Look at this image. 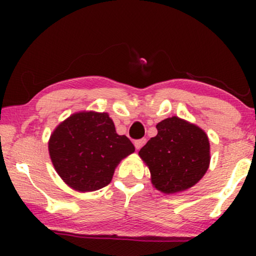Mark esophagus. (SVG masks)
Wrapping results in <instances>:
<instances>
[{"instance_id": "obj_1", "label": "esophagus", "mask_w": 256, "mask_h": 256, "mask_svg": "<svg viewBox=\"0 0 256 256\" xmlns=\"http://www.w3.org/2000/svg\"><path fill=\"white\" fill-rule=\"evenodd\" d=\"M146 138H142V140H134V146H136L137 150H140V149L142 148V146L146 144Z\"/></svg>"}]
</instances>
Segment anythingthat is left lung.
<instances>
[{
    "instance_id": "left-lung-1",
    "label": "left lung",
    "mask_w": 256,
    "mask_h": 256,
    "mask_svg": "<svg viewBox=\"0 0 256 256\" xmlns=\"http://www.w3.org/2000/svg\"><path fill=\"white\" fill-rule=\"evenodd\" d=\"M156 128V136L138 152L150 171L152 186L164 194L188 190L210 167L208 136L198 125L176 116L158 122Z\"/></svg>"
}]
</instances>
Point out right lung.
Instances as JSON below:
<instances>
[{
    "label": "right lung",
    "instance_id": "1",
    "mask_svg": "<svg viewBox=\"0 0 256 256\" xmlns=\"http://www.w3.org/2000/svg\"><path fill=\"white\" fill-rule=\"evenodd\" d=\"M48 149L55 171L79 192L110 184L120 161L134 152L131 140L116 134L108 113L92 110L77 112L60 122Z\"/></svg>",
    "mask_w": 256,
    "mask_h": 256
}]
</instances>
